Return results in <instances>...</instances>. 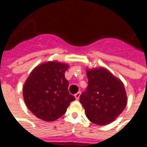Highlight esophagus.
Instances as JSON below:
<instances>
[{
  "mask_svg": "<svg viewBox=\"0 0 147 147\" xmlns=\"http://www.w3.org/2000/svg\"><path fill=\"white\" fill-rule=\"evenodd\" d=\"M80 92H78L77 94H75V98L77 99V100H78V99L80 98Z\"/></svg>",
  "mask_w": 147,
  "mask_h": 147,
  "instance_id": "esophagus-1",
  "label": "esophagus"
}]
</instances>
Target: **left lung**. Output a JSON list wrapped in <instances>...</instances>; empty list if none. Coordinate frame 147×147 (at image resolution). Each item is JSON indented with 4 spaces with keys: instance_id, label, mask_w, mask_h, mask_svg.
I'll return each mask as SVG.
<instances>
[{
    "instance_id": "obj_1",
    "label": "left lung",
    "mask_w": 147,
    "mask_h": 147,
    "mask_svg": "<svg viewBox=\"0 0 147 147\" xmlns=\"http://www.w3.org/2000/svg\"><path fill=\"white\" fill-rule=\"evenodd\" d=\"M87 76L88 87L80 97L87 118L98 125L111 123L127 104L124 84L105 68L87 70Z\"/></svg>"
}]
</instances>
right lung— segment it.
<instances>
[{"instance_id": "1", "label": "right lung", "mask_w": 147, "mask_h": 147, "mask_svg": "<svg viewBox=\"0 0 147 147\" xmlns=\"http://www.w3.org/2000/svg\"><path fill=\"white\" fill-rule=\"evenodd\" d=\"M68 65L48 62L36 67L23 86V98L28 109L37 118L53 121L65 114L75 100L69 94L65 71Z\"/></svg>"}]
</instances>
